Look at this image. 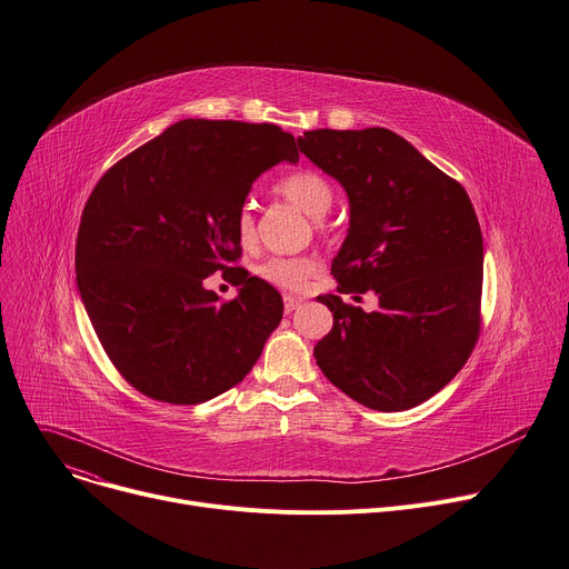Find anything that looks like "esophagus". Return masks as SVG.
<instances>
[{
	"instance_id": "esophagus-1",
	"label": "esophagus",
	"mask_w": 569,
	"mask_h": 569,
	"mask_svg": "<svg viewBox=\"0 0 569 569\" xmlns=\"http://www.w3.org/2000/svg\"><path fill=\"white\" fill-rule=\"evenodd\" d=\"M283 301H286V313H292V311H297L301 305H305V299H301V297H286Z\"/></svg>"
}]
</instances>
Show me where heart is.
I'll use <instances>...</instances> for the list:
<instances>
[{"label": "heart", "instance_id": "obj_1", "mask_svg": "<svg viewBox=\"0 0 569 569\" xmlns=\"http://www.w3.org/2000/svg\"><path fill=\"white\" fill-rule=\"evenodd\" d=\"M277 192L295 203L301 212H307L311 219H322L331 203L333 189L331 184L316 171H297L283 178L277 184ZM236 231L242 244H249L253 238V217L244 208L238 217ZM320 270V264L313 258H272L260 268V274L272 281L274 286L288 290H301Z\"/></svg>", "mask_w": 569, "mask_h": 569}]
</instances>
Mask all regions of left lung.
<instances>
[{"label": "left lung", "instance_id": "left-lung-1", "mask_svg": "<svg viewBox=\"0 0 569 569\" xmlns=\"http://www.w3.org/2000/svg\"><path fill=\"white\" fill-rule=\"evenodd\" d=\"M299 150L340 182L348 236L331 260L338 295L313 357L327 380L377 411H402L441 391L467 363L480 329L482 233L465 187L387 130H309ZM370 289L378 309L346 306Z\"/></svg>", "mask_w": 569, "mask_h": 569}]
</instances>
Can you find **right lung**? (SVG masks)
I'll use <instances>...</instances> for the list:
<instances>
[{
    "instance_id": "obj_1",
    "label": "right lung",
    "mask_w": 569,
    "mask_h": 569,
    "mask_svg": "<svg viewBox=\"0 0 569 569\" xmlns=\"http://www.w3.org/2000/svg\"><path fill=\"white\" fill-rule=\"evenodd\" d=\"M299 162L272 123L184 119L113 164L91 192L74 274L100 346L148 398L199 405L242 382L283 316L239 273L221 306L202 279L240 258L238 217L260 173Z\"/></svg>"
}]
</instances>
